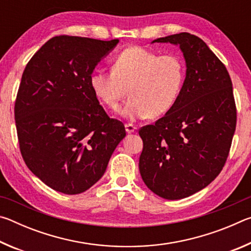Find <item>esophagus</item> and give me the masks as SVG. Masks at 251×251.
Wrapping results in <instances>:
<instances>
[{"instance_id":"obj_1","label":"esophagus","mask_w":251,"mask_h":251,"mask_svg":"<svg viewBox=\"0 0 251 251\" xmlns=\"http://www.w3.org/2000/svg\"><path fill=\"white\" fill-rule=\"evenodd\" d=\"M125 128H126L127 134H131V133H135V130H136V128H137V127L133 125V124H126Z\"/></svg>"}]
</instances>
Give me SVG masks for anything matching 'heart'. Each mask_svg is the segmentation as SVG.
Here are the masks:
<instances>
[{"instance_id": "1", "label": "heart", "mask_w": 251, "mask_h": 251, "mask_svg": "<svg viewBox=\"0 0 251 251\" xmlns=\"http://www.w3.org/2000/svg\"><path fill=\"white\" fill-rule=\"evenodd\" d=\"M185 79L186 63L180 55H159L131 46L117 55L112 70H96L90 83L97 99L112 109H116L129 92L130 100L121 114L135 121L169 112L179 99Z\"/></svg>"}]
</instances>
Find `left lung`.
I'll return each instance as SVG.
<instances>
[{
  "mask_svg": "<svg viewBox=\"0 0 251 251\" xmlns=\"http://www.w3.org/2000/svg\"><path fill=\"white\" fill-rule=\"evenodd\" d=\"M179 45L186 79L174 107L139 129V172L152 193L176 201L205 188L222 172L237 123L232 83L222 61L198 36L179 33L152 43Z\"/></svg>",
  "mask_w": 251,
  "mask_h": 251,
  "instance_id": "8db88e82",
  "label": "left lung"
}]
</instances>
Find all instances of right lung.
<instances>
[{
  "instance_id": "obj_1",
  "label": "right lung",
  "mask_w": 251,
  "mask_h": 251,
  "mask_svg": "<svg viewBox=\"0 0 251 251\" xmlns=\"http://www.w3.org/2000/svg\"><path fill=\"white\" fill-rule=\"evenodd\" d=\"M118 40L52 37L29 59L14 106L20 151L34 175L56 192L76 195L104 175L126 136L91 87V76Z\"/></svg>"
}]
</instances>
